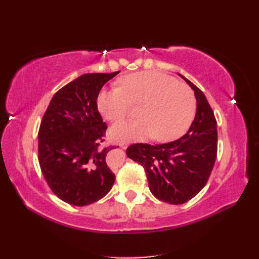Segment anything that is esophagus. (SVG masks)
<instances>
[{
    "label": "esophagus",
    "mask_w": 259,
    "mask_h": 259,
    "mask_svg": "<svg viewBox=\"0 0 259 259\" xmlns=\"http://www.w3.org/2000/svg\"><path fill=\"white\" fill-rule=\"evenodd\" d=\"M119 146L122 148V149H126V148H128V146H129V142H120L119 144Z\"/></svg>",
    "instance_id": "1"
}]
</instances>
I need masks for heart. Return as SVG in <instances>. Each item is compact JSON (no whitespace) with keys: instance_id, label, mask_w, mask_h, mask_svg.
<instances>
[{"instance_id":"heart-1","label":"heart","mask_w":259,"mask_h":259,"mask_svg":"<svg viewBox=\"0 0 259 259\" xmlns=\"http://www.w3.org/2000/svg\"><path fill=\"white\" fill-rule=\"evenodd\" d=\"M120 88L103 89L98 109L109 121H119L131 106H141L138 121H122L110 129L117 141H142L152 138L168 142L183 136L195 115L196 100L188 87L172 76L153 71L138 72L121 79Z\"/></svg>"}]
</instances>
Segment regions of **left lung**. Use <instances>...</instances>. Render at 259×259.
Here are the masks:
<instances>
[{"label": "left lung", "mask_w": 259, "mask_h": 259, "mask_svg": "<svg viewBox=\"0 0 259 259\" xmlns=\"http://www.w3.org/2000/svg\"><path fill=\"white\" fill-rule=\"evenodd\" d=\"M179 75L195 91L197 101L189 130L168 144H136L126 149V156L145 168L151 194L174 205L187 202L203 188L217 156V122L207 98Z\"/></svg>", "instance_id": "obj_1"}]
</instances>
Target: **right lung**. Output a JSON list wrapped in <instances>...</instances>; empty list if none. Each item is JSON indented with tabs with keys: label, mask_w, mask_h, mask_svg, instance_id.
<instances>
[{
	"label": "right lung",
	"mask_w": 259,
	"mask_h": 259,
	"mask_svg": "<svg viewBox=\"0 0 259 259\" xmlns=\"http://www.w3.org/2000/svg\"><path fill=\"white\" fill-rule=\"evenodd\" d=\"M85 73L61 88L51 99L38 130V162L49 187L73 206L100 200L111 190L114 174L101 148L107 124L98 111L102 87L117 75Z\"/></svg>",
	"instance_id": "obj_1"
}]
</instances>
